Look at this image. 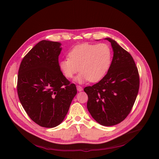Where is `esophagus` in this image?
I'll return each instance as SVG.
<instances>
[{
  "instance_id": "obj_1",
  "label": "esophagus",
  "mask_w": 159,
  "mask_h": 159,
  "mask_svg": "<svg viewBox=\"0 0 159 159\" xmlns=\"http://www.w3.org/2000/svg\"><path fill=\"white\" fill-rule=\"evenodd\" d=\"M77 90L79 91V92H81V91H82L83 90V88H82L81 86H77Z\"/></svg>"
}]
</instances>
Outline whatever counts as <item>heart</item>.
Returning <instances> with one entry per match:
<instances>
[{
  "instance_id": "1",
  "label": "heart",
  "mask_w": 159,
  "mask_h": 159,
  "mask_svg": "<svg viewBox=\"0 0 159 159\" xmlns=\"http://www.w3.org/2000/svg\"><path fill=\"white\" fill-rule=\"evenodd\" d=\"M69 58L61 60L60 70L67 79H75L79 84L89 80L96 82L105 77L112 64V50L108 45L82 43L74 47L68 53Z\"/></svg>"
}]
</instances>
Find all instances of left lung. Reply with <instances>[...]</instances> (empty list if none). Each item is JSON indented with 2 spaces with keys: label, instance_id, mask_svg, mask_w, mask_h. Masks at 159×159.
<instances>
[{
  "label": "left lung",
  "instance_id": "obj_1",
  "mask_svg": "<svg viewBox=\"0 0 159 159\" xmlns=\"http://www.w3.org/2000/svg\"><path fill=\"white\" fill-rule=\"evenodd\" d=\"M113 58L107 75L98 83L84 88L87 108L92 118L103 126H112L125 119L139 93L138 69L131 55L111 38Z\"/></svg>",
  "mask_w": 159,
  "mask_h": 159
}]
</instances>
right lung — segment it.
<instances>
[{"instance_id": "right-lung-1", "label": "right lung", "mask_w": 159, "mask_h": 159, "mask_svg": "<svg viewBox=\"0 0 159 159\" xmlns=\"http://www.w3.org/2000/svg\"><path fill=\"white\" fill-rule=\"evenodd\" d=\"M61 43L42 40L20 64L17 93L26 114L38 125L52 128L63 121L77 88L59 67Z\"/></svg>"}]
</instances>
